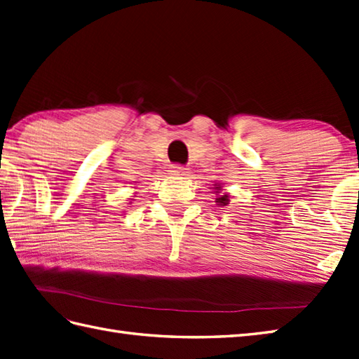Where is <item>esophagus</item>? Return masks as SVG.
<instances>
[{
	"instance_id": "obj_1",
	"label": "esophagus",
	"mask_w": 359,
	"mask_h": 359,
	"mask_svg": "<svg viewBox=\"0 0 359 359\" xmlns=\"http://www.w3.org/2000/svg\"><path fill=\"white\" fill-rule=\"evenodd\" d=\"M187 168L185 166L182 165H174L171 166V174H174V176H187Z\"/></svg>"
}]
</instances>
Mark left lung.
Returning <instances> with one entry per match:
<instances>
[{"instance_id": "8db88e82", "label": "left lung", "mask_w": 359, "mask_h": 359, "mask_svg": "<svg viewBox=\"0 0 359 359\" xmlns=\"http://www.w3.org/2000/svg\"><path fill=\"white\" fill-rule=\"evenodd\" d=\"M215 193H217V191H215ZM217 202H219L220 205H228V202H229L228 196H220V197L217 198Z\"/></svg>"}]
</instances>
